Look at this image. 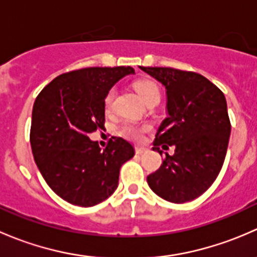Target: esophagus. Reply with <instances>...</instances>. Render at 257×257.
I'll return each instance as SVG.
<instances>
[{
  "mask_svg": "<svg viewBox=\"0 0 257 257\" xmlns=\"http://www.w3.org/2000/svg\"><path fill=\"white\" fill-rule=\"evenodd\" d=\"M147 152H148L147 148H143V147H137L136 148V153H137V154H139V155L144 154V153H147Z\"/></svg>",
  "mask_w": 257,
  "mask_h": 257,
  "instance_id": "obj_1",
  "label": "esophagus"
}]
</instances>
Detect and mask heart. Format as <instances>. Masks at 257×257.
Segmentation results:
<instances>
[{"label": "heart", "mask_w": 257, "mask_h": 257, "mask_svg": "<svg viewBox=\"0 0 257 257\" xmlns=\"http://www.w3.org/2000/svg\"><path fill=\"white\" fill-rule=\"evenodd\" d=\"M136 90L143 102L153 97H159V88L154 82H150V80H139V82H137ZM114 97H115V89L112 88L104 98L105 108H109L112 105ZM147 129L148 126H138L136 124L124 123L120 128V134L129 139H133V141H139L143 136V132L147 131Z\"/></svg>", "instance_id": "obj_1"}]
</instances>
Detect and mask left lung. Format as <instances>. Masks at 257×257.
<instances>
[{"label": "left lung", "instance_id": "left-lung-1", "mask_svg": "<svg viewBox=\"0 0 257 257\" xmlns=\"http://www.w3.org/2000/svg\"><path fill=\"white\" fill-rule=\"evenodd\" d=\"M167 90V114L153 150L174 145L159 169L148 175L150 189L175 204L205 193L219 175L229 144L230 125L225 95L201 74L163 67H139Z\"/></svg>", "mask_w": 257, "mask_h": 257}]
</instances>
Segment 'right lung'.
I'll return each mask as SVG.
<instances>
[{"label": "right lung", "mask_w": 257, "mask_h": 257, "mask_svg": "<svg viewBox=\"0 0 257 257\" xmlns=\"http://www.w3.org/2000/svg\"><path fill=\"white\" fill-rule=\"evenodd\" d=\"M132 67H90L58 76L33 104L31 148L41 174L63 200L97 205L118 188L119 170L136 152L113 137L105 149L88 134L104 128V98Z\"/></svg>", "instance_id": "obj_1"}]
</instances>
